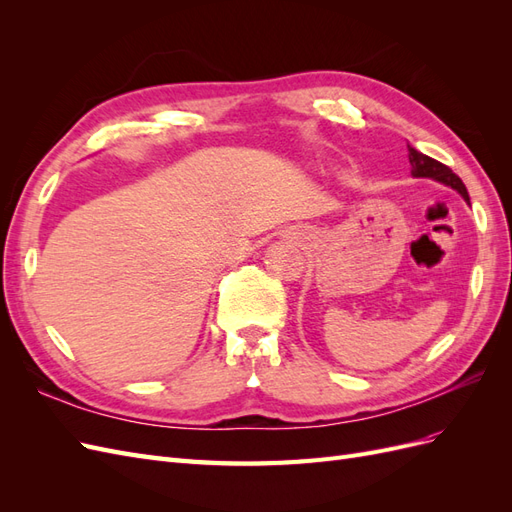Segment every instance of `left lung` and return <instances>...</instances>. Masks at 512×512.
Instances as JSON below:
<instances>
[{"instance_id": "8db88e82", "label": "left lung", "mask_w": 512, "mask_h": 512, "mask_svg": "<svg viewBox=\"0 0 512 512\" xmlns=\"http://www.w3.org/2000/svg\"><path fill=\"white\" fill-rule=\"evenodd\" d=\"M408 158H410V164H412V177H429L433 181H440V183L448 185V188L457 190L463 196V200L470 203L466 185H463V181L453 173L451 168L440 164L438 160L425 156V153H421V151H416L410 145H408Z\"/></svg>"}]
</instances>
